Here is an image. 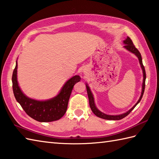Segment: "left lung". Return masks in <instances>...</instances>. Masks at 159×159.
Masks as SVG:
<instances>
[{"label":"left lung","mask_w":159,"mask_h":159,"mask_svg":"<svg viewBox=\"0 0 159 159\" xmlns=\"http://www.w3.org/2000/svg\"><path fill=\"white\" fill-rule=\"evenodd\" d=\"M123 44L125 45L123 46V48H125L126 50H127L129 52L132 53V54H134L136 57L138 58L139 59V64L141 65V70L143 71V83H142V90H141V96H140L139 99L138 100V101L136 102V104L134 105V106L129 109V110L126 111L125 113L120 114H117V115H110V114H106L103 112H102L101 111H100L97 108V107L96 106L95 104V101H94V95H93L92 92L90 89L88 85V83H85L86 85V89H87V92H88V98H89V106L90 108H91L92 111H93L96 116H98L99 118H101V119H106V120H120L125 118V116H127L131 111L134 110L136 105H137L139 102L141 101V98L143 97V93L145 91V79H146V74H145V67L143 65V61H142V58H141V55L140 54V52H139V50L135 48V46L134 45L132 41V40L130 39V38H129L128 36L125 39V40H123Z\"/></svg>","instance_id":"1"}]
</instances>
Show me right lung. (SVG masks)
Segmentation results:
<instances>
[{"label": "right lung", "mask_w": 159, "mask_h": 159, "mask_svg": "<svg viewBox=\"0 0 159 159\" xmlns=\"http://www.w3.org/2000/svg\"><path fill=\"white\" fill-rule=\"evenodd\" d=\"M17 69L16 60L12 74V88L16 100L27 114L39 122H52L63 117L67 111L74 85L80 81V76H74L67 80L58 94L54 97L47 100H36L28 97L21 90L17 79Z\"/></svg>", "instance_id": "1"}]
</instances>
